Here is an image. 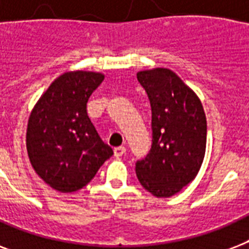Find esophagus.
<instances>
[{
	"label": "esophagus",
	"mask_w": 249,
	"mask_h": 249,
	"mask_svg": "<svg viewBox=\"0 0 249 249\" xmlns=\"http://www.w3.org/2000/svg\"><path fill=\"white\" fill-rule=\"evenodd\" d=\"M125 151H126L125 146H119V147L113 148V152H115V156H116V158H120V156L124 155Z\"/></svg>",
	"instance_id": "34e87169"
}]
</instances>
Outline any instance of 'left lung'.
Listing matches in <instances>:
<instances>
[{"label":"left lung","mask_w":249,"mask_h":249,"mask_svg":"<svg viewBox=\"0 0 249 249\" xmlns=\"http://www.w3.org/2000/svg\"><path fill=\"white\" fill-rule=\"evenodd\" d=\"M151 105L152 144L136 163L141 185L156 197H169L200 169L207 144V119L200 99L173 71L137 73Z\"/></svg>","instance_id":"left-lung-1"}]
</instances>
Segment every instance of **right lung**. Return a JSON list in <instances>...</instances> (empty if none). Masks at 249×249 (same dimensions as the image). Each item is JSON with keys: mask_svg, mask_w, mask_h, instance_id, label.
I'll list each match as a JSON object with an SVG mask.
<instances>
[{"mask_svg": "<svg viewBox=\"0 0 249 249\" xmlns=\"http://www.w3.org/2000/svg\"><path fill=\"white\" fill-rule=\"evenodd\" d=\"M103 79L98 72H66L53 81L31 112L29 160L36 173L60 193L83 189L113 155L86 112L90 95Z\"/></svg>", "mask_w": 249, "mask_h": 249, "instance_id": "1", "label": "right lung"}]
</instances>
